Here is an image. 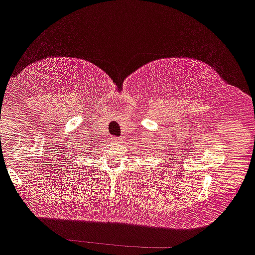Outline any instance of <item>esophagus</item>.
Returning <instances> with one entry per match:
<instances>
[{"label": "esophagus", "instance_id": "34e87169", "mask_svg": "<svg viewBox=\"0 0 255 255\" xmlns=\"http://www.w3.org/2000/svg\"><path fill=\"white\" fill-rule=\"evenodd\" d=\"M112 140H114L115 143H122L123 139L120 137H114V138H112Z\"/></svg>", "mask_w": 255, "mask_h": 255}]
</instances>
